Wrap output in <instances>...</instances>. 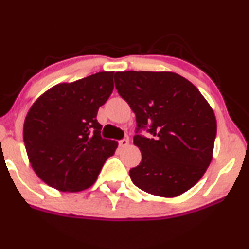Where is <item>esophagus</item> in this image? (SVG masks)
Listing matches in <instances>:
<instances>
[{
    "label": "esophagus",
    "mask_w": 249,
    "mask_h": 249,
    "mask_svg": "<svg viewBox=\"0 0 249 249\" xmlns=\"http://www.w3.org/2000/svg\"><path fill=\"white\" fill-rule=\"evenodd\" d=\"M128 144H130L128 139H122V141H119V146L121 147H126L128 146Z\"/></svg>",
    "instance_id": "obj_1"
}]
</instances>
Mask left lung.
<instances>
[{"label": "left lung", "mask_w": 249, "mask_h": 249, "mask_svg": "<svg viewBox=\"0 0 249 249\" xmlns=\"http://www.w3.org/2000/svg\"><path fill=\"white\" fill-rule=\"evenodd\" d=\"M118 93L136 115L133 144L142 162L130 170L133 184L153 196L174 198L202 178L213 158L216 119L213 108L190 81L170 71L116 72Z\"/></svg>", "instance_id": "obj_1"}]
</instances>
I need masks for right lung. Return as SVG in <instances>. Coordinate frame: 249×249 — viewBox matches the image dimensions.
I'll return each mask as SVG.
<instances>
[{
	"label": "right lung",
	"mask_w": 249,
	"mask_h": 249,
	"mask_svg": "<svg viewBox=\"0 0 249 249\" xmlns=\"http://www.w3.org/2000/svg\"><path fill=\"white\" fill-rule=\"evenodd\" d=\"M115 71L50 88L31 105L23 141L31 167L50 187L79 192L92 186L118 142L101 137L98 108L113 90Z\"/></svg>",
	"instance_id": "right-lung-1"
}]
</instances>
